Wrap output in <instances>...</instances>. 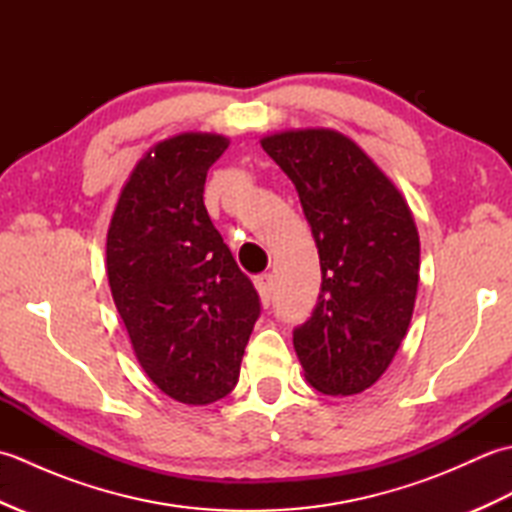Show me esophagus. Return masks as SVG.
Returning a JSON list of instances; mask_svg holds the SVG:
<instances>
[{"label":"esophagus","mask_w":512,"mask_h":512,"mask_svg":"<svg viewBox=\"0 0 512 512\" xmlns=\"http://www.w3.org/2000/svg\"><path fill=\"white\" fill-rule=\"evenodd\" d=\"M255 288L259 292V297H262V303L268 308L270 301H273V290H275L273 275H259V277H255Z\"/></svg>","instance_id":"obj_1"}]
</instances>
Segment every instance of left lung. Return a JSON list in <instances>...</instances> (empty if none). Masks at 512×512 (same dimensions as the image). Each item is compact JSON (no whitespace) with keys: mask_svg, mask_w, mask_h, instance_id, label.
<instances>
[{"mask_svg":"<svg viewBox=\"0 0 512 512\" xmlns=\"http://www.w3.org/2000/svg\"><path fill=\"white\" fill-rule=\"evenodd\" d=\"M262 147L295 184L319 248L317 308L292 332L303 374L321 394H361L385 374L411 323L420 237L409 204L334 129L281 132Z\"/></svg>","mask_w":512,"mask_h":512,"instance_id":"8db88e82","label":"left lung"}]
</instances>
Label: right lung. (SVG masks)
<instances>
[{
  "instance_id": "right-lung-1",
  "label": "right lung",
  "mask_w": 512,
  "mask_h": 512,
  "mask_svg": "<svg viewBox=\"0 0 512 512\" xmlns=\"http://www.w3.org/2000/svg\"><path fill=\"white\" fill-rule=\"evenodd\" d=\"M228 147L187 132L151 147L107 231V279L140 367L184 405L231 394L259 295L204 206L206 171Z\"/></svg>"
}]
</instances>
